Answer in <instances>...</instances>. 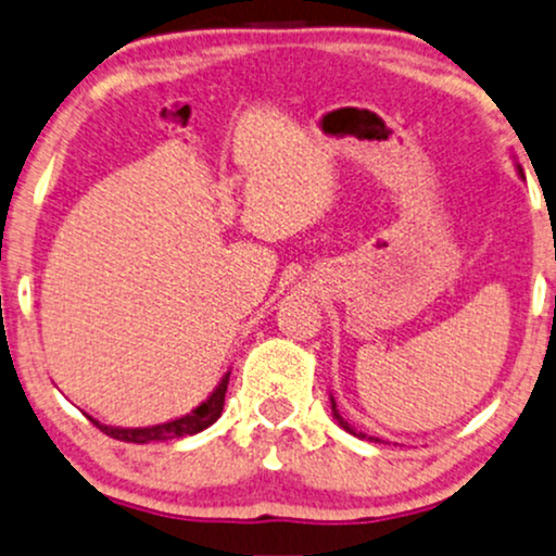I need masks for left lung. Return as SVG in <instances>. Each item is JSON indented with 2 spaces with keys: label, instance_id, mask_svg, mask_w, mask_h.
Here are the masks:
<instances>
[{
  "label": "left lung",
  "instance_id": "obj_1",
  "mask_svg": "<svg viewBox=\"0 0 556 556\" xmlns=\"http://www.w3.org/2000/svg\"><path fill=\"white\" fill-rule=\"evenodd\" d=\"M332 413H334V417H338L340 428H345V430H348V433H353V435H358V438H366V441L381 443V441H379V438H374V435H366V433H358V430H355V428H351V425H348V420H342V415L338 413V409H334V402H332Z\"/></svg>",
  "mask_w": 556,
  "mask_h": 556
}]
</instances>
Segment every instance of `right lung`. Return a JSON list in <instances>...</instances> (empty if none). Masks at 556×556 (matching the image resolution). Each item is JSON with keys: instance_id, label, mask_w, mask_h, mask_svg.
Returning a JSON list of instances; mask_svg holds the SVG:
<instances>
[{"instance_id": "add662e5", "label": "right lung", "mask_w": 556, "mask_h": 556, "mask_svg": "<svg viewBox=\"0 0 556 556\" xmlns=\"http://www.w3.org/2000/svg\"><path fill=\"white\" fill-rule=\"evenodd\" d=\"M226 387H229V374L224 376L222 383L216 387V392L205 400L201 407L193 409L190 415L180 417V420L173 422H162V425H152V428H111V425H100L98 420H92L105 435L115 438V441H126V443H149V441H173V438H185L201 433V430L214 425L218 417H222L224 409V394Z\"/></svg>"}]
</instances>
